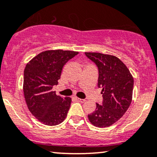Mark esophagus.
<instances>
[{"instance_id":"esophagus-1","label":"esophagus","mask_w":157,"mask_h":157,"mask_svg":"<svg viewBox=\"0 0 157 157\" xmlns=\"http://www.w3.org/2000/svg\"><path fill=\"white\" fill-rule=\"evenodd\" d=\"M75 98V100L78 102H81V103H84L85 102L84 99H81V98Z\"/></svg>"}]
</instances>
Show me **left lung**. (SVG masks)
I'll use <instances>...</instances> for the list:
<instances>
[{
    "label": "left lung",
    "mask_w": 157,
    "mask_h": 157,
    "mask_svg": "<svg viewBox=\"0 0 157 157\" xmlns=\"http://www.w3.org/2000/svg\"><path fill=\"white\" fill-rule=\"evenodd\" d=\"M99 71L98 87H101L102 105L96 103L88 119L93 126L105 128L118 121L132 101L133 78L125 64L118 57L98 52H85Z\"/></svg>",
    "instance_id": "1"
}]
</instances>
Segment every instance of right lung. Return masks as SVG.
<instances>
[{
	"label": "right lung",
	"mask_w": 157,
	"mask_h": 157,
	"mask_svg": "<svg viewBox=\"0 0 157 157\" xmlns=\"http://www.w3.org/2000/svg\"><path fill=\"white\" fill-rule=\"evenodd\" d=\"M77 54L68 50H47L26 65L23 85L25 100L29 111L43 124L56 126L67 116L72 99L57 95L52 87L58 85L63 66Z\"/></svg>",
	"instance_id": "right-lung-1"
}]
</instances>
